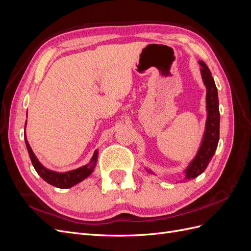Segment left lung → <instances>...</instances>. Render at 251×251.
I'll list each match as a JSON object with an SVG mask.
<instances>
[{
    "mask_svg": "<svg viewBox=\"0 0 251 251\" xmlns=\"http://www.w3.org/2000/svg\"><path fill=\"white\" fill-rule=\"evenodd\" d=\"M201 66L202 80L206 87V111L207 118L205 124V131L200 144V148L197 151L193 160L189 162L186 170L184 171L185 178L191 180L198 177L205 169L207 168L212 156L218 147L220 137V112H219V100L218 90L214 78L211 76V72L202 60H199ZM151 173L150 170H147Z\"/></svg>",
    "mask_w": 251,
    "mask_h": 251,
    "instance_id": "8db88e82",
    "label": "left lung"
}]
</instances>
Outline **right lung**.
Returning a JSON list of instances; mask_svg holds the SVG:
<instances>
[{
  "instance_id": "right-lung-1",
  "label": "right lung",
  "mask_w": 251,
  "mask_h": 251,
  "mask_svg": "<svg viewBox=\"0 0 251 251\" xmlns=\"http://www.w3.org/2000/svg\"><path fill=\"white\" fill-rule=\"evenodd\" d=\"M26 124H27V120H26ZM26 124H25V128H26ZM24 137H25L26 147L28 150V154H29L30 159H31V162H32L34 170L45 181L47 182V183H49L53 186L58 187V188H70L74 185H76L77 183H79V182H81L82 180L88 178L94 171V168H95L96 162H97V156H98L97 150L94 151V154L88 164L80 166V168H78L76 170H72V171L65 172V173H58V172H54V171H51L47 168H45V166L40 162L39 159H37L36 156L34 155L32 149L30 148V144L27 141L26 132L24 134Z\"/></svg>"
}]
</instances>
